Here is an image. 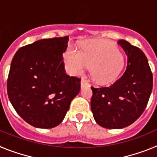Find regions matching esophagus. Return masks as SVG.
<instances>
[{"label":"esophagus","instance_id":"esophagus-1","mask_svg":"<svg viewBox=\"0 0 157 157\" xmlns=\"http://www.w3.org/2000/svg\"><path fill=\"white\" fill-rule=\"evenodd\" d=\"M90 84H89L88 81H87L86 78H82V79L81 80V87L82 88H83L84 86H89Z\"/></svg>","mask_w":157,"mask_h":157}]
</instances>
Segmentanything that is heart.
<instances>
[{
	"mask_svg": "<svg viewBox=\"0 0 157 157\" xmlns=\"http://www.w3.org/2000/svg\"><path fill=\"white\" fill-rule=\"evenodd\" d=\"M67 68L73 75L82 73L86 66L91 67V75L98 82L116 79L124 67V58L117 47L109 41L89 42L81 52L70 48L64 53Z\"/></svg>",
	"mask_w": 157,
	"mask_h": 157,
	"instance_id": "b5f03b06",
	"label": "heart"
}]
</instances>
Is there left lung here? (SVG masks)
<instances>
[{
    "instance_id": "obj_1",
    "label": "left lung",
    "mask_w": 157,
    "mask_h": 157,
    "mask_svg": "<svg viewBox=\"0 0 157 157\" xmlns=\"http://www.w3.org/2000/svg\"><path fill=\"white\" fill-rule=\"evenodd\" d=\"M117 43L127 56L125 72L109 86H91L94 120L109 129L128 127L138 120L149 102L153 82L145 53L125 40Z\"/></svg>"
}]
</instances>
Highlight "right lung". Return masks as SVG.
Segmentation results:
<instances>
[{
  "mask_svg": "<svg viewBox=\"0 0 157 157\" xmlns=\"http://www.w3.org/2000/svg\"><path fill=\"white\" fill-rule=\"evenodd\" d=\"M68 36L21 47L11 63L7 92L18 114L30 125L52 128L63 121L81 78L66 74L63 53Z\"/></svg>",
  "mask_w": 157,
  "mask_h": 157,
  "instance_id": "1",
  "label": "right lung"
}]
</instances>
